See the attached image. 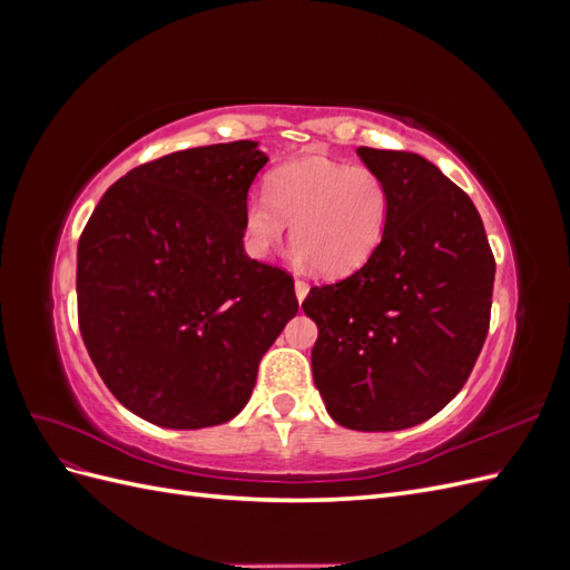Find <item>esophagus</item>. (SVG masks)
I'll return each instance as SVG.
<instances>
[{"instance_id":"1","label":"esophagus","mask_w":570,"mask_h":570,"mask_svg":"<svg viewBox=\"0 0 570 570\" xmlns=\"http://www.w3.org/2000/svg\"><path fill=\"white\" fill-rule=\"evenodd\" d=\"M295 295L299 302H304V297L308 295V283L306 281H295Z\"/></svg>"}]
</instances>
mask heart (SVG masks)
Here are the masks:
<instances>
[{
	"mask_svg": "<svg viewBox=\"0 0 570 570\" xmlns=\"http://www.w3.org/2000/svg\"><path fill=\"white\" fill-rule=\"evenodd\" d=\"M390 216V187L377 170L333 159H304L268 176V193H252L243 212L245 245L266 256L287 233L297 262L340 278L368 262Z\"/></svg>",
	"mask_w": 570,
	"mask_h": 570,
	"instance_id": "obj_1",
	"label": "heart"
}]
</instances>
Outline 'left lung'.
I'll return each mask as SVG.
<instances>
[{
	"mask_svg": "<svg viewBox=\"0 0 570 570\" xmlns=\"http://www.w3.org/2000/svg\"><path fill=\"white\" fill-rule=\"evenodd\" d=\"M390 187L381 245L347 278L308 289L314 383L331 416L387 433L435 416L490 331L494 256L471 197L411 151L358 147Z\"/></svg>",
	"mask_w": 570,
	"mask_h": 570,
	"instance_id": "1",
	"label": "left lung"
}]
</instances>
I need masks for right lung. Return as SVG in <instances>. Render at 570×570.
I'll use <instances>...</instances> for the list:
<instances>
[{
	"mask_svg": "<svg viewBox=\"0 0 570 570\" xmlns=\"http://www.w3.org/2000/svg\"><path fill=\"white\" fill-rule=\"evenodd\" d=\"M268 157L237 140L166 154L116 180L78 243V325L101 381L164 428L226 423L297 314L295 281L245 254Z\"/></svg>",
	"mask_w": 570,
	"mask_h": 570,
	"instance_id": "1",
	"label": "right lung"
}]
</instances>
